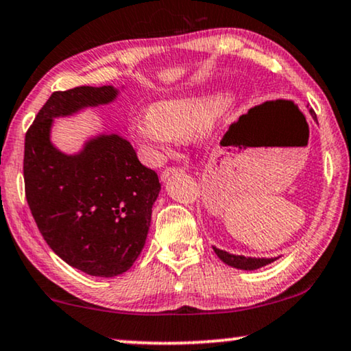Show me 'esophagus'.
<instances>
[{
    "instance_id": "obj_1",
    "label": "esophagus",
    "mask_w": 351,
    "mask_h": 351,
    "mask_svg": "<svg viewBox=\"0 0 351 351\" xmlns=\"http://www.w3.org/2000/svg\"><path fill=\"white\" fill-rule=\"evenodd\" d=\"M181 171V168H176V167H170V168H165V170L162 171V175H160V178H162V181H167L168 178H170V176H173V175H176V173H180Z\"/></svg>"
}]
</instances>
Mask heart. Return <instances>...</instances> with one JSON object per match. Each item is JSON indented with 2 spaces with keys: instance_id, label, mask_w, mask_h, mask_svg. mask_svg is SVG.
<instances>
[{
  "instance_id": "b5f03b06",
  "label": "heart",
  "mask_w": 351,
  "mask_h": 351,
  "mask_svg": "<svg viewBox=\"0 0 351 351\" xmlns=\"http://www.w3.org/2000/svg\"><path fill=\"white\" fill-rule=\"evenodd\" d=\"M226 107L223 93L168 97L154 102L151 109L133 117L132 136L162 157L180 138H188L207 128Z\"/></svg>"
}]
</instances>
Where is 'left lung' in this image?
<instances>
[{"label": "left lung", "mask_w": 351, "mask_h": 351, "mask_svg": "<svg viewBox=\"0 0 351 351\" xmlns=\"http://www.w3.org/2000/svg\"><path fill=\"white\" fill-rule=\"evenodd\" d=\"M310 112H311L313 119L316 120V114L313 112V109ZM213 250H215V254L218 255V258L224 261L226 265L232 266V268L245 269V271L258 269V268H261V266H266V265L273 263L274 260H278V258H252V256H244V255H232V254H230V252L217 249V247H213Z\"/></svg>", "instance_id": "8db88e82"}]
</instances>
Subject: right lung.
Here are the masks:
<instances>
[{"mask_svg":"<svg viewBox=\"0 0 351 351\" xmlns=\"http://www.w3.org/2000/svg\"><path fill=\"white\" fill-rule=\"evenodd\" d=\"M117 96L110 85L53 93L25 134L23 152L25 197L46 244L65 263L99 278L125 273L141 254L158 176L119 134L101 133L80 152L64 154L51 143V128L58 117Z\"/></svg>","mask_w":351,"mask_h":351,"instance_id":"right-lung-1","label":"right lung"}]
</instances>
